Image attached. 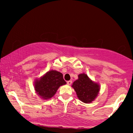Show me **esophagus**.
<instances>
[{
  "label": "esophagus",
  "mask_w": 133,
  "mask_h": 133,
  "mask_svg": "<svg viewBox=\"0 0 133 133\" xmlns=\"http://www.w3.org/2000/svg\"><path fill=\"white\" fill-rule=\"evenodd\" d=\"M71 83H72V81H69L67 82V84H68V85H70L71 84Z\"/></svg>",
  "instance_id": "34e87169"
}]
</instances>
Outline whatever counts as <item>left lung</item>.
Instances as JSON below:
<instances>
[{
  "mask_svg": "<svg viewBox=\"0 0 133 133\" xmlns=\"http://www.w3.org/2000/svg\"><path fill=\"white\" fill-rule=\"evenodd\" d=\"M79 100L84 103H91L97 97L99 91V85L89 79L85 74L78 76V79L72 83Z\"/></svg>",
  "mask_w": 133,
  "mask_h": 133,
  "instance_id": "left-lung-1",
  "label": "left lung"
}]
</instances>
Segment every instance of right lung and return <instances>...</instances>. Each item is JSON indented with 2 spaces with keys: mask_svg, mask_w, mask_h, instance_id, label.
I'll list each match as a JSON object with an SVG mask.
<instances>
[{
  "mask_svg": "<svg viewBox=\"0 0 133 133\" xmlns=\"http://www.w3.org/2000/svg\"><path fill=\"white\" fill-rule=\"evenodd\" d=\"M63 74L55 70L47 72L39 80L36 81L34 88L36 92L44 99L51 98L60 86L65 85Z\"/></svg>",
  "mask_w": 133,
  "mask_h": 133,
  "instance_id": "add662e5",
  "label": "right lung"
}]
</instances>
